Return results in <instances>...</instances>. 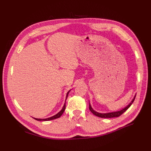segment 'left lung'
<instances>
[{
  "label": "left lung",
  "instance_id": "8db88e82",
  "mask_svg": "<svg viewBox=\"0 0 151 151\" xmlns=\"http://www.w3.org/2000/svg\"><path fill=\"white\" fill-rule=\"evenodd\" d=\"M135 98V96H134V99H132V101H131V103H130V104L129 105H127V106L124 108L123 109H121V110L120 111H114V112H110V113H98L97 111H94V109L92 108V107H91V104L89 103V109L90 111L92 112L94 115L97 116L98 117H101V118H114V117H118L120 116L121 115H122V114L124 113L125 111H126L129 108V107L131 106L132 104L133 103L134 99Z\"/></svg>",
  "mask_w": 151,
  "mask_h": 151
}]
</instances>
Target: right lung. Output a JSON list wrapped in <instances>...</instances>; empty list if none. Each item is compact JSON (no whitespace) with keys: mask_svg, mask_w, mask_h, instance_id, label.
<instances>
[{"mask_svg":"<svg viewBox=\"0 0 151 151\" xmlns=\"http://www.w3.org/2000/svg\"><path fill=\"white\" fill-rule=\"evenodd\" d=\"M70 91H68V92H67V93L65 101H66V99H67V97H68V93H69ZM65 109V104H64V105H63V106L62 109H61V111H59V112H58L57 114H56L55 115H54V116H52V117L48 118H44V119H40V118H35V120H38V121H48V120H54V119H56V118H60V117L62 116V114H63V113L64 112Z\"/></svg>","mask_w":151,"mask_h":151,"instance_id":"1","label":"right lung"}]
</instances>
